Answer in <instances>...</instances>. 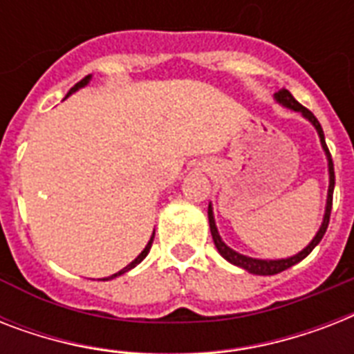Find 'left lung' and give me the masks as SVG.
Wrapping results in <instances>:
<instances>
[{"instance_id": "left-lung-1", "label": "left lung", "mask_w": 354, "mask_h": 354, "mask_svg": "<svg viewBox=\"0 0 354 354\" xmlns=\"http://www.w3.org/2000/svg\"><path fill=\"white\" fill-rule=\"evenodd\" d=\"M275 101L283 104L285 108H290L294 112H299L305 119L313 122V127L316 128V132L319 136V141H322V147L325 150V156H327V161H329V193H327V205H325V215H324V222H322V226H319L318 233L314 236L310 244H308L305 250H301L299 253L296 255H292V257H286V259H275V261H270V259H253V257H246V255H242V253L235 252L232 248L224 244V241L221 239L218 235V230H216V224H215V216H213V207H207V216H209V227H211V235H213V242H215L216 250L221 253L222 257L230 261L232 264L235 266H241L244 268L246 272L250 274H255V275H274V274H279L283 270L290 268L294 264H297L299 261L307 257L308 253L313 252L314 248L318 246L319 241L324 239L325 232H327V226H329V218H330V209H333V191H335V165H333V158H330V152L327 149V143H325V136H324V128L319 124V121L314 118V113L310 110H307L305 106H301L299 102L292 97V93L288 90H279L275 93Z\"/></svg>"}]
</instances>
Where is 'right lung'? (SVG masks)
<instances>
[{
  "label": "right lung",
  "instance_id": "add662e5",
  "mask_svg": "<svg viewBox=\"0 0 354 354\" xmlns=\"http://www.w3.org/2000/svg\"><path fill=\"white\" fill-rule=\"evenodd\" d=\"M90 79H91V75H88V77H84V79L80 80V82H77V84H75V86H73V88H71V90H69V91H68V95H66V97H69V95H71V93H75V91H77V90H80V88H84V86H86V84H88V82H90ZM152 241H154V233H152V236H150V241H149V244H147V246H145V250H143V252L139 253L138 257L133 259L132 263L128 264V266H124V268H122V270H121V272H118V274H113V275H110V277H104V279H102V281L113 279V277H118V275H122V274H124V272H128V270H132V268H133V266H138V264H139V263H141V261H143V259H145V257H147V255H149V252H150V246H152Z\"/></svg>",
  "mask_w": 354,
  "mask_h": 354
}]
</instances>
